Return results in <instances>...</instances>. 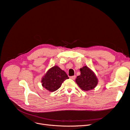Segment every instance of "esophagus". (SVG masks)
Listing matches in <instances>:
<instances>
[{"label":"esophagus","mask_w":130,"mask_h":130,"mask_svg":"<svg viewBox=\"0 0 130 130\" xmlns=\"http://www.w3.org/2000/svg\"><path fill=\"white\" fill-rule=\"evenodd\" d=\"M75 77H76V76H70V78H71V79H72V80H74L75 78Z\"/></svg>","instance_id":"1"}]
</instances>
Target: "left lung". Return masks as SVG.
I'll use <instances>...</instances> for the list:
<instances>
[{"label": "left lung", "mask_w": 130, "mask_h": 130, "mask_svg": "<svg viewBox=\"0 0 130 130\" xmlns=\"http://www.w3.org/2000/svg\"><path fill=\"white\" fill-rule=\"evenodd\" d=\"M81 74L76 78V82L80 88L87 91L94 89L98 84V78L88 67L84 66L80 69Z\"/></svg>", "instance_id": "8db88e82"}]
</instances>
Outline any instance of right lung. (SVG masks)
<instances>
[{
	"label": "right lung",
	"instance_id": "right-lung-1",
	"mask_svg": "<svg viewBox=\"0 0 130 130\" xmlns=\"http://www.w3.org/2000/svg\"><path fill=\"white\" fill-rule=\"evenodd\" d=\"M69 77L63 70L57 66L50 68L42 79L43 87L50 92H54L61 87L62 84Z\"/></svg>",
	"mask_w": 130,
	"mask_h": 130
}]
</instances>
